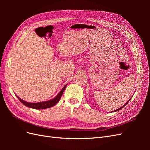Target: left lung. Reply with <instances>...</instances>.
Listing matches in <instances>:
<instances>
[{
  "mask_svg": "<svg viewBox=\"0 0 150 150\" xmlns=\"http://www.w3.org/2000/svg\"><path fill=\"white\" fill-rule=\"evenodd\" d=\"M131 99V98H130V99H129V101H128V102H127V103H126V104H124V105H123V106H121V108H118V109H117V110H115V111H114V112H116V111H119V110H121V108H124V107H125V106H126V104H128V102H129V101H130V99Z\"/></svg>",
  "mask_w": 150,
  "mask_h": 150,
  "instance_id": "1",
  "label": "left lung"
}]
</instances>
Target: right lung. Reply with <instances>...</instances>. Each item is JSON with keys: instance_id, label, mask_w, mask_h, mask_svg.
<instances>
[{"instance_id": "1", "label": "right lung", "mask_w": 150, "mask_h": 150, "mask_svg": "<svg viewBox=\"0 0 150 150\" xmlns=\"http://www.w3.org/2000/svg\"><path fill=\"white\" fill-rule=\"evenodd\" d=\"M66 85L64 88H63L61 91L59 93V94L57 95V96L51 99V100H49V101H43V102H39V103H29V102H26L24 100H22L19 97H18L17 95L16 96L17 98L19 99V101L25 105L27 107H29L30 108H33V109H35V110H43V109H46V108H51L52 107L54 106H55L56 104L59 101L60 99L62 96V95L63 94V92H64V91L66 87Z\"/></svg>"}]
</instances>
